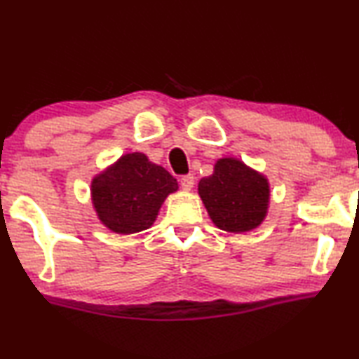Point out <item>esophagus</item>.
<instances>
[{
  "label": "esophagus",
  "instance_id": "1",
  "mask_svg": "<svg viewBox=\"0 0 359 359\" xmlns=\"http://www.w3.org/2000/svg\"><path fill=\"white\" fill-rule=\"evenodd\" d=\"M194 184H195V179H194V175H184V177L180 179V185H182V189L184 190H191L194 189Z\"/></svg>",
  "mask_w": 359,
  "mask_h": 359
}]
</instances>
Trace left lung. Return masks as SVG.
I'll return each mask as SVG.
<instances>
[{
  "instance_id": "1",
  "label": "left lung",
  "mask_w": 359,
  "mask_h": 359,
  "mask_svg": "<svg viewBox=\"0 0 359 359\" xmlns=\"http://www.w3.org/2000/svg\"><path fill=\"white\" fill-rule=\"evenodd\" d=\"M198 194L213 223L228 232L255 229L264 221L270 200L264 175L232 158L216 163L215 172L200 180Z\"/></svg>"
}]
</instances>
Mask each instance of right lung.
<instances>
[{
    "instance_id": "obj_1",
    "label": "right lung",
    "mask_w": 359,
    "mask_h": 359,
    "mask_svg": "<svg viewBox=\"0 0 359 359\" xmlns=\"http://www.w3.org/2000/svg\"><path fill=\"white\" fill-rule=\"evenodd\" d=\"M93 203L110 231L133 234L154 223L165 196L177 190V180L143 153L120 158L93 180Z\"/></svg>"
}]
</instances>
